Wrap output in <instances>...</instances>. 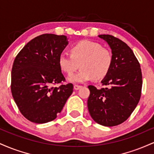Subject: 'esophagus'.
<instances>
[{
  "label": "esophagus",
  "instance_id": "1",
  "mask_svg": "<svg viewBox=\"0 0 154 154\" xmlns=\"http://www.w3.org/2000/svg\"><path fill=\"white\" fill-rule=\"evenodd\" d=\"M82 87V85H74V89L76 90V91H77V90L80 89V88Z\"/></svg>",
  "mask_w": 154,
  "mask_h": 154
}]
</instances>
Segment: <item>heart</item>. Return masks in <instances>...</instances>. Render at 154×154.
Returning a JSON list of instances; mask_svg holds the SVG:
<instances>
[{
	"mask_svg": "<svg viewBox=\"0 0 154 154\" xmlns=\"http://www.w3.org/2000/svg\"><path fill=\"white\" fill-rule=\"evenodd\" d=\"M114 57L110 49L102 47L100 43L89 40H83L70 48V54L61 53L58 63L59 68L68 75L78 69H82L69 77L72 82H84L94 78L99 80L106 77L112 66Z\"/></svg>",
	"mask_w": 154,
	"mask_h": 154,
	"instance_id": "b5f03b06",
	"label": "heart"
}]
</instances>
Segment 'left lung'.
I'll list each match as a JSON object with an SVG mask.
<instances>
[{
  "mask_svg": "<svg viewBox=\"0 0 154 154\" xmlns=\"http://www.w3.org/2000/svg\"><path fill=\"white\" fill-rule=\"evenodd\" d=\"M107 42L114 61L98 90L89 85L88 108L95 122L106 127L120 125L130 117L138 103L142 90V72L133 51L122 40L110 35H98Z\"/></svg>",
  "mask_w": 154,
  "mask_h": 154,
  "instance_id": "obj_1",
  "label": "left lung"
}]
</instances>
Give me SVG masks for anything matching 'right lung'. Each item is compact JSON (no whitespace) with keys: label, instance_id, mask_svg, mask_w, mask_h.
<instances>
[{"label":"right lung","instance_id":"right-lung-1","mask_svg":"<svg viewBox=\"0 0 154 154\" xmlns=\"http://www.w3.org/2000/svg\"><path fill=\"white\" fill-rule=\"evenodd\" d=\"M68 44L65 35L43 34L24 45L11 70L12 96L26 119L37 124L56 119L73 92L59 68V55ZM60 84L59 87L54 85Z\"/></svg>","mask_w":154,"mask_h":154}]
</instances>
